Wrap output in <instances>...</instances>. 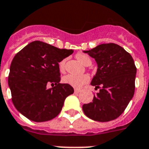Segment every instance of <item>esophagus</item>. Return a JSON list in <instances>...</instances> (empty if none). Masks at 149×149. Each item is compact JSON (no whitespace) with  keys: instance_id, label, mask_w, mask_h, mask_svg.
Masks as SVG:
<instances>
[{"instance_id":"1","label":"esophagus","mask_w":149,"mask_h":149,"mask_svg":"<svg viewBox=\"0 0 149 149\" xmlns=\"http://www.w3.org/2000/svg\"><path fill=\"white\" fill-rule=\"evenodd\" d=\"M80 91H81L80 89H77V88H75L74 90L75 93H79V92H80Z\"/></svg>"}]
</instances>
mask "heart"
<instances>
[{
    "mask_svg": "<svg viewBox=\"0 0 149 149\" xmlns=\"http://www.w3.org/2000/svg\"><path fill=\"white\" fill-rule=\"evenodd\" d=\"M77 59L80 61L82 64L85 66H89L92 63V60L90 57L86 54L79 53L76 55ZM65 62L66 60H63L59 63V69L61 72H63L65 70ZM89 77L88 75H73L67 74L63 77L62 80L64 83L74 87V88H81L82 86H84L89 81Z\"/></svg>",
    "mask_w": 149,
    "mask_h": 149,
    "instance_id": "heart-1",
    "label": "heart"
}]
</instances>
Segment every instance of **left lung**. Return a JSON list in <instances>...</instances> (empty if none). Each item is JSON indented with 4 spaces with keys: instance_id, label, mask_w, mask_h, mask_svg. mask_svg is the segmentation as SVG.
Instances as JSON below:
<instances>
[{
    "instance_id": "8db88e82",
    "label": "left lung",
    "mask_w": 149,
    "mask_h": 149,
    "mask_svg": "<svg viewBox=\"0 0 149 149\" xmlns=\"http://www.w3.org/2000/svg\"><path fill=\"white\" fill-rule=\"evenodd\" d=\"M98 64L91 85L100 88L92 102L82 105L85 114L99 122L115 120L122 114L135 92L136 67L132 56L114 43L102 44L84 51Z\"/></svg>"
}]
</instances>
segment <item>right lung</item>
Segmentation results:
<instances>
[{"mask_svg": "<svg viewBox=\"0 0 149 149\" xmlns=\"http://www.w3.org/2000/svg\"><path fill=\"white\" fill-rule=\"evenodd\" d=\"M72 52L35 41L15 55L8 84L19 113L35 122L50 120L59 114L66 98L74 92L70 85L60 83L59 63ZM49 84L53 86L51 89L47 88Z\"/></svg>", "mask_w": 149, "mask_h": 149, "instance_id": "add662e5", "label": "right lung"}]
</instances>
